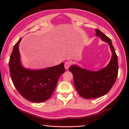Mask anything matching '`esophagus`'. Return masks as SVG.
I'll use <instances>...</instances> for the list:
<instances>
[{"mask_svg":"<svg viewBox=\"0 0 129 129\" xmlns=\"http://www.w3.org/2000/svg\"><path fill=\"white\" fill-rule=\"evenodd\" d=\"M72 62H71L70 61H68L67 62H65V68L67 70H68V69H69V68L70 67V65H72Z\"/></svg>","mask_w":129,"mask_h":129,"instance_id":"esophagus-1","label":"esophagus"}]
</instances>
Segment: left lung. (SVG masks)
Instances as JSON below:
<instances>
[{
  "instance_id": "obj_1",
  "label": "left lung",
  "mask_w": 129,
  "mask_h": 129,
  "mask_svg": "<svg viewBox=\"0 0 129 129\" xmlns=\"http://www.w3.org/2000/svg\"><path fill=\"white\" fill-rule=\"evenodd\" d=\"M96 36L108 43L112 51V57L109 64L97 72L72 65L69 70L73 75L74 86L81 97L87 99L97 98L106 94L114 85L118 75V62L115 50L111 40L97 29Z\"/></svg>"
}]
</instances>
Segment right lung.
I'll use <instances>...</instances> for the list:
<instances>
[{
  "mask_svg": "<svg viewBox=\"0 0 129 129\" xmlns=\"http://www.w3.org/2000/svg\"><path fill=\"white\" fill-rule=\"evenodd\" d=\"M21 38L14 46L9 66L14 85L25 99L34 103L48 100L54 91L58 79L65 72L63 62L41 70L25 69L21 64L19 45Z\"/></svg>",
  "mask_w": 129,
  "mask_h": 129,
  "instance_id": "right-lung-1",
  "label": "right lung"
}]
</instances>
